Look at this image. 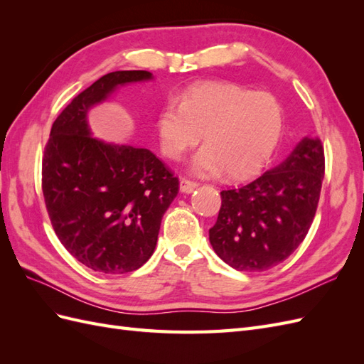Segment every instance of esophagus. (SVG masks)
<instances>
[{"instance_id": "obj_1", "label": "esophagus", "mask_w": 364, "mask_h": 364, "mask_svg": "<svg viewBox=\"0 0 364 364\" xmlns=\"http://www.w3.org/2000/svg\"><path fill=\"white\" fill-rule=\"evenodd\" d=\"M197 185L196 182H191V181H188V179H182L181 181V183H179V188H181V193H185V194H190V193H193L196 188H197Z\"/></svg>"}]
</instances>
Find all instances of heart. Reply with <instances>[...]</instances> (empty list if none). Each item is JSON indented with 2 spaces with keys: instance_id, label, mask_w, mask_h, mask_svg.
I'll return each instance as SVG.
<instances>
[{
  "instance_id": "1",
  "label": "heart",
  "mask_w": 364,
  "mask_h": 364,
  "mask_svg": "<svg viewBox=\"0 0 364 364\" xmlns=\"http://www.w3.org/2000/svg\"><path fill=\"white\" fill-rule=\"evenodd\" d=\"M282 129L277 97L234 83L196 85L181 102L165 103L158 117L162 151L173 161H181L203 138L205 146L190 164L199 178L225 171L228 179L241 181L257 174L277 150Z\"/></svg>"
}]
</instances>
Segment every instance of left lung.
<instances>
[{
	"instance_id": "8db88e82",
	"label": "left lung",
	"mask_w": 364,
	"mask_h": 364,
	"mask_svg": "<svg viewBox=\"0 0 364 364\" xmlns=\"http://www.w3.org/2000/svg\"><path fill=\"white\" fill-rule=\"evenodd\" d=\"M325 174L318 138H302L290 155L258 179L225 190L209 243L228 266L264 272L278 266L308 234Z\"/></svg>"
}]
</instances>
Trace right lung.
Returning a JSON list of instances; mask_svg holds the SVG:
<instances>
[{"label":"right lung","mask_w":364,"mask_h":364,"mask_svg":"<svg viewBox=\"0 0 364 364\" xmlns=\"http://www.w3.org/2000/svg\"><path fill=\"white\" fill-rule=\"evenodd\" d=\"M149 71H114L77 95L53 123L42 159V191L54 232L83 266L119 274L155 252L161 220L179 181L149 149L92 136L87 114Z\"/></svg>","instance_id":"add662e5"}]
</instances>
